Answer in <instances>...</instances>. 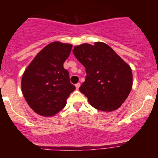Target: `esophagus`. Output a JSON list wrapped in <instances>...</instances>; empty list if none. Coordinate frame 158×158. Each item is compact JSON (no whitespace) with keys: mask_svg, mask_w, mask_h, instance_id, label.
I'll list each match as a JSON object with an SVG mask.
<instances>
[{"mask_svg":"<svg viewBox=\"0 0 158 158\" xmlns=\"http://www.w3.org/2000/svg\"><path fill=\"white\" fill-rule=\"evenodd\" d=\"M75 86H76V89H79V87H80V83H77L76 85H75Z\"/></svg>","mask_w":158,"mask_h":158,"instance_id":"esophagus-1","label":"esophagus"}]
</instances>
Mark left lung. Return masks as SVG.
Here are the masks:
<instances>
[{
    "label": "left lung",
    "instance_id": "obj_1",
    "mask_svg": "<svg viewBox=\"0 0 158 158\" xmlns=\"http://www.w3.org/2000/svg\"><path fill=\"white\" fill-rule=\"evenodd\" d=\"M73 53L85 67L86 77L79 90L97 110L118 109L127 98L132 88L131 67L108 45L101 42L94 46H76Z\"/></svg>",
    "mask_w": 158,
    "mask_h": 158
}]
</instances>
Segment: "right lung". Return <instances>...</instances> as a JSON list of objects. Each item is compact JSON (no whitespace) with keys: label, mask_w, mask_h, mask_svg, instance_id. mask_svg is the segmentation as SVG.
<instances>
[{"label":"right lung","mask_w":158,"mask_h":158,"mask_svg":"<svg viewBox=\"0 0 158 158\" xmlns=\"http://www.w3.org/2000/svg\"><path fill=\"white\" fill-rule=\"evenodd\" d=\"M72 45L54 42L40 51L22 77V93L31 109L43 116H52L63 109L75 86L69 81L63 63Z\"/></svg>","instance_id":"right-lung-1"}]
</instances>
